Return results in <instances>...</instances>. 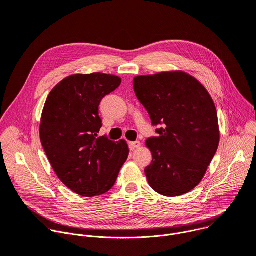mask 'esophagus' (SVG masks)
Returning a JSON list of instances; mask_svg holds the SVG:
<instances>
[{"mask_svg": "<svg viewBox=\"0 0 256 256\" xmlns=\"http://www.w3.org/2000/svg\"><path fill=\"white\" fill-rule=\"evenodd\" d=\"M129 146H130L131 150H134L136 148H139L141 146V144H140V141H134V142L129 144Z\"/></svg>", "mask_w": 256, "mask_h": 256, "instance_id": "obj_1", "label": "esophagus"}]
</instances>
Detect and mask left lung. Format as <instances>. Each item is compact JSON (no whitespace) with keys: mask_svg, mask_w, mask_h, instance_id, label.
Segmentation results:
<instances>
[{"mask_svg":"<svg viewBox=\"0 0 256 256\" xmlns=\"http://www.w3.org/2000/svg\"><path fill=\"white\" fill-rule=\"evenodd\" d=\"M133 88L152 124H164L156 129L158 137L146 141L152 154L144 170L150 186L168 197L188 193L204 179L220 144L210 94L180 70L136 76Z\"/></svg>","mask_w":256,"mask_h":256,"instance_id":"obj_1","label":"left lung"}]
</instances>
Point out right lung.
Returning a JSON list of instances; mask_svg holds the SVG:
<instances>
[{
  "label": "right lung",
  "instance_id": "obj_1",
  "mask_svg": "<svg viewBox=\"0 0 256 256\" xmlns=\"http://www.w3.org/2000/svg\"><path fill=\"white\" fill-rule=\"evenodd\" d=\"M121 78L104 73L73 74L52 90L42 108L40 137L56 175L84 197L104 194L115 184L129 148L98 133V106Z\"/></svg>",
  "mask_w": 256,
  "mask_h": 256
}]
</instances>
